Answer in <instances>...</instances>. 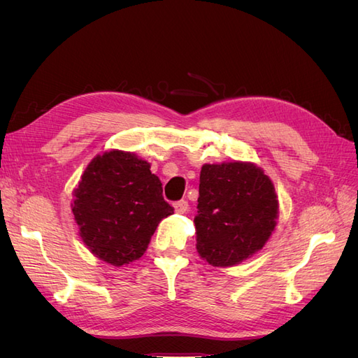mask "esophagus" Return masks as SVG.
Wrapping results in <instances>:
<instances>
[{
  "instance_id": "34e87169",
  "label": "esophagus",
  "mask_w": 358,
  "mask_h": 358,
  "mask_svg": "<svg viewBox=\"0 0 358 358\" xmlns=\"http://www.w3.org/2000/svg\"><path fill=\"white\" fill-rule=\"evenodd\" d=\"M173 208H175V210L178 213H185L188 210V201L185 200H179L176 203H173Z\"/></svg>"
}]
</instances>
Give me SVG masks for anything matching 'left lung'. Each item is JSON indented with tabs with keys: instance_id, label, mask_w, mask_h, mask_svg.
I'll list each match as a JSON object with an SVG mask.
<instances>
[{
	"instance_id": "1",
	"label": "left lung",
	"mask_w": 358,
	"mask_h": 358,
	"mask_svg": "<svg viewBox=\"0 0 358 358\" xmlns=\"http://www.w3.org/2000/svg\"><path fill=\"white\" fill-rule=\"evenodd\" d=\"M197 201V251L212 266L241 263L259 251L275 230L273 183L249 162L204 164Z\"/></svg>"
}]
</instances>
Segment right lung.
Returning a JSON list of instances; mask_svg holds the SVG:
<instances>
[{
  "label": "right lung",
  "instance_id": "obj_1",
  "mask_svg": "<svg viewBox=\"0 0 358 358\" xmlns=\"http://www.w3.org/2000/svg\"><path fill=\"white\" fill-rule=\"evenodd\" d=\"M73 215L92 254L113 266L140 258L159 221L173 213L149 162L122 150L95 157L74 191Z\"/></svg>",
  "mask_w": 358,
  "mask_h": 358
}]
</instances>
